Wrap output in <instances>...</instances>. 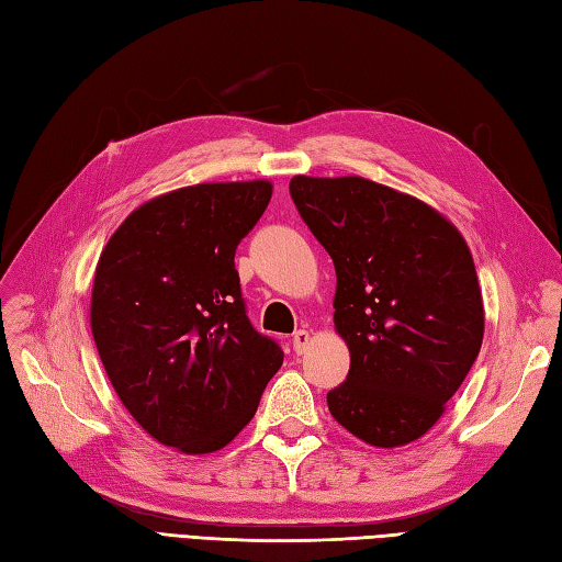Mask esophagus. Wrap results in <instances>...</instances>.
<instances>
[{
  "label": "esophagus",
  "instance_id": "obj_1",
  "mask_svg": "<svg viewBox=\"0 0 562 562\" xmlns=\"http://www.w3.org/2000/svg\"><path fill=\"white\" fill-rule=\"evenodd\" d=\"M308 341H311V335L306 333V329H296V333L292 335V347L296 353H304L308 349Z\"/></svg>",
  "mask_w": 562,
  "mask_h": 562
}]
</instances>
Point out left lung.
Listing matches in <instances>:
<instances>
[{"instance_id":"left-lung-1","label":"left lung","mask_w":562,"mask_h":562,"mask_svg":"<svg viewBox=\"0 0 562 562\" xmlns=\"http://www.w3.org/2000/svg\"><path fill=\"white\" fill-rule=\"evenodd\" d=\"M290 194L337 270L335 325L351 368L327 392L329 413L380 449L423 437L482 347L465 239L423 201L356 176H296Z\"/></svg>"}]
</instances>
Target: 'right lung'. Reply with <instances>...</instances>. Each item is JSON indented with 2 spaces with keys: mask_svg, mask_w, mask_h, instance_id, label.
I'll return each instance as SVG.
<instances>
[{
  "mask_svg": "<svg viewBox=\"0 0 562 562\" xmlns=\"http://www.w3.org/2000/svg\"><path fill=\"white\" fill-rule=\"evenodd\" d=\"M270 194L254 180L156 196L97 263L90 321L113 390L156 441L184 453L233 441L282 366L280 344L249 321L235 268Z\"/></svg>",
  "mask_w": 562,
  "mask_h": 562,
  "instance_id": "1",
  "label": "right lung"
}]
</instances>
